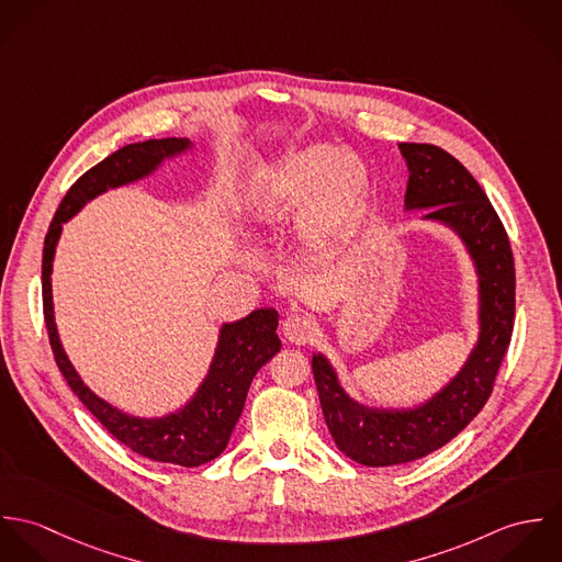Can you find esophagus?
Returning <instances> with one entry per match:
<instances>
[{"label": "esophagus", "mask_w": 562, "mask_h": 562, "mask_svg": "<svg viewBox=\"0 0 562 562\" xmlns=\"http://www.w3.org/2000/svg\"><path fill=\"white\" fill-rule=\"evenodd\" d=\"M283 335H285L288 341L305 346V344L314 341V337L318 335V324L312 316L292 314L283 321Z\"/></svg>", "instance_id": "34e87169"}]
</instances>
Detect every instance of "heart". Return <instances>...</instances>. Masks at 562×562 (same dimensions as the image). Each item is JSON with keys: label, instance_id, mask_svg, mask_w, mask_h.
Wrapping results in <instances>:
<instances>
[{"label": "heart", "instance_id": "1", "mask_svg": "<svg viewBox=\"0 0 562 562\" xmlns=\"http://www.w3.org/2000/svg\"><path fill=\"white\" fill-rule=\"evenodd\" d=\"M370 194V170L352 151L312 145L277 161L252 190V216L274 223L299 212V234L310 246L339 240Z\"/></svg>", "mask_w": 562, "mask_h": 562}]
</instances>
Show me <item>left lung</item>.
I'll return each mask as SVG.
<instances>
[{"label": "left lung", "mask_w": 562, "mask_h": 562, "mask_svg": "<svg viewBox=\"0 0 562 562\" xmlns=\"http://www.w3.org/2000/svg\"><path fill=\"white\" fill-rule=\"evenodd\" d=\"M398 147L408 166L404 210H428L424 221L450 227L476 266L481 333L461 372L413 408H376L352 401L328 359L314 355L312 370L328 432L348 459L368 468L411 463L454 439L488 401L515 321L513 250L481 183L435 145Z\"/></svg>", "instance_id": "8db88e82"}]
</instances>
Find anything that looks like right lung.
Returning a JSON list of instances; mask_svg holds the SVG:
<instances>
[{
  "label": "right lung",
  "mask_w": 562,
  "mask_h": 562,
  "mask_svg": "<svg viewBox=\"0 0 562 562\" xmlns=\"http://www.w3.org/2000/svg\"><path fill=\"white\" fill-rule=\"evenodd\" d=\"M190 147L192 143L188 138L134 143L86 170L65 194L43 246L45 324L56 363L69 387L83 402V406L105 426V430L112 432L132 452L151 461L172 463L181 468H199L203 463H210L227 448L257 370L281 350V339L277 335V310L263 307L255 310L241 321L225 322L221 326L218 346L210 372L192 401L186 402L183 408L164 417H136L92 394L71 366L54 321L52 266L63 225L74 218L88 201H92L108 188L127 186L149 177L154 170H158L161 161L175 158Z\"/></svg>",
  "instance_id": "obj_1"
}]
</instances>
